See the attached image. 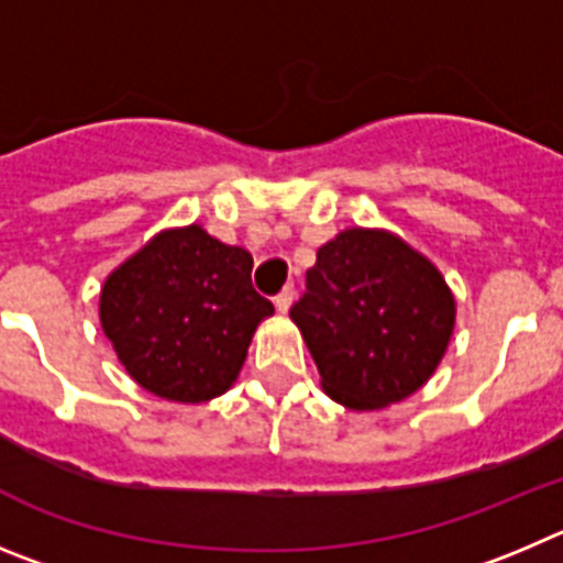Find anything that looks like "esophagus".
<instances>
[{
	"instance_id": "obj_1",
	"label": "esophagus",
	"mask_w": 563,
	"mask_h": 563,
	"mask_svg": "<svg viewBox=\"0 0 563 563\" xmlns=\"http://www.w3.org/2000/svg\"><path fill=\"white\" fill-rule=\"evenodd\" d=\"M291 302H294V288H291V286L283 288V291L275 297V308H277V311H280V313H286L288 308H291Z\"/></svg>"
}]
</instances>
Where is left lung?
I'll use <instances>...</instances> for the list:
<instances>
[{
	"label": "left lung",
	"instance_id": "8db88e82",
	"mask_svg": "<svg viewBox=\"0 0 563 563\" xmlns=\"http://www.w3.org/2000/svg\"><path fill=\"white\" fill-rule=\"evenodd\" d=\"M291 308L333 401L369 412L418 393L457 319L440 269L389 230L351 227L319 246Z\"/></svg>",
	"mask_w": 563,
	"mask_h": 563
}]
</instances>
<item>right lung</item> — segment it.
<instances>
[{
	"label": "right lung",
	"instance_id": "1",
	"mask_svg": "<svg viewBox=\"0 0 563 563\" xmlns=\"http://www.w3.org/2000/svg\"><path fill=\"white\" fill-rule=\"evenodd\" d=\"M272 313L252 288L250 252L201 224L156 232L100 288V325L125 373L176 404L224 395Z\"/></svg>",
	"mask_w": 563,
	"mask_h": 563
}]
</instances>
